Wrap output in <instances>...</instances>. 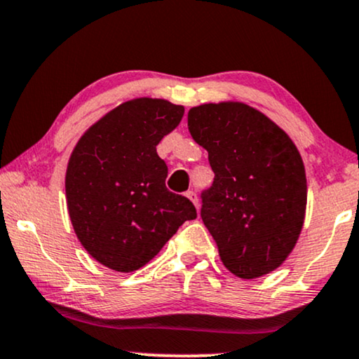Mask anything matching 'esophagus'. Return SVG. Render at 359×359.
Masks as SVG:
<instances>
[{
  "mask_svg": "<svg viewBox=\"0 0 359 359\" xmlns=\"http://www.w3.org/2000/svg\"><path fill=\"white\" fill-rule=\"evenodd\" d=\"M185 195H187V198H190L191 201H194V205L196 206V208H198V196H196L195 191L194 190H189Z\"/></svg>",
  "mask_w": 359,
  "mask_h": 359,
  "instance_id": "34e87169",
  "label": "esophagus"
}]
</instances>
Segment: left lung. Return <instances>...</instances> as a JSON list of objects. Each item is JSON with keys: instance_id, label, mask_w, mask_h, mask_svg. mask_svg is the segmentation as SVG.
I'll return each mask as SVG.
<instances>
[{"instance_id": "8db88e82", "label": "left lung", "mask_w": 359, "mask_h": 359, "mask_svg": "<svg viewBox=\"0 0 359 359\" xmlns=\"http://www.w3.org/2000/svg\"><path fill=\"white\" fill-rule=\"evenodd\" d=\"M191 138L208 151L213 185L201 194V219L231 273L264 276L294 249L304 224L306 170L290 136L242 102L190 109Z\"/></svg>"}]
</instances>
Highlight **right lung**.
<instances>
[{
  "label": "right lung",
  "mask_w": 359,
  "mask_h": 359,
  "mask_svg": "<svg viewBox=\"0 0 359 359\" xmlns=\"http://www.w3.org/2000/svg\"><path fill=\"white\" fill-rule=\"evenodd\" d=\"M184 117L182 105L141 97L120 104L81 136L68 161L67 203L90 257L115 271L148 264L194 203L165 187L168 165L156 146Z\"/></svg>",
  "instance_id": "add662e5"
}]
</instances>
